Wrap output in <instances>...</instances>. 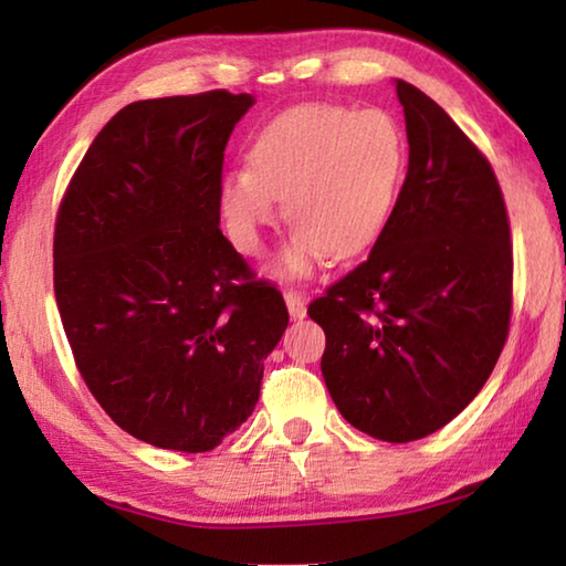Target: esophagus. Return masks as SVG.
<instances>
[{"instance_id":"esophagus-1","label":"esophagus","mask_w":566,"mask_h":566,"mask_svg":"<svg viewBox=\"0 0 566 566\" xmlns=\"http://www.w3.org/2000/svg\"><path fill=\"white\" fill-rule=\"evenodd\" d=\"M284 302H286V310H290L292 319H302L306 314V300H304L302 292L284 290Z\"/></svg>"}]
</instances>
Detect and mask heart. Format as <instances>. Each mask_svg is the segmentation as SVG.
<instances>
[{
    "label": "heart",
    "instance_id": "obj_1",
    "mask_svg": "<svg viewBox=\"0 0 566 566\" xmlns=\"http://www.w3.org/2000/svg\"><path fill=\"white\" fill-rule=\"evenodd\" d=\"M407 142L381 109L310 104L282 112L256 134L249 169L227 175L219 202L229 234L247 254L276 222V199L294 237L284 272L306 274L322 252L354 256L377 242L395 209Z\"/></svg>",
    "mask_w": 566,
    "mask_h": 566
}]
</instances>
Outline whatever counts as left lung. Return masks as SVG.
Returning <instances> with one entry per match:
<instances>
[{"mask_svg": "<svg viewBox=\"0 0 566 566\" xmlns=\"http://www.w3.org/2000/svg\"><path fill=\"white\" fill-rule=\"evenodd\" d=\"M409 167L367 260L306 314L327 334L322 375L342 417L405 444L449 424L504 349L510 217L494 169L454 119L397 82Z\"/></svg>", "mask_w": 566, "mask_h": 566, "instance_id": "1", "label": "left lung"}]
</instances>
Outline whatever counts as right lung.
Returning a JSON list of instances; mask_svg holds the SVG:
<instances>
[{
    "instance_id": "add662e5",
    "label": "right lung",
    "mask_w": 566,
    "mask_h": 566,
    "mask_svg": "<svg viewBox=\"0 0 566 566\" xmlns=\"http://www.w3.org/2000/svg\"><path fill=\"white\" fill-rule=\"evenodd\" d=\"M254 99L132 102L104 124L54 222L74 364L124 432L209 452L254 411L290 312L219 229L224 149Z\"/></svg>"
}]
</instances>
